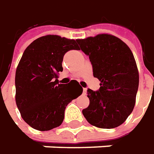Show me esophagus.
Segmentation results:
<instances>
[{
    "mask_svg": "<svg viewBox=\"0 0 154 154\" xmlns=\"http://www.w3.org/2000/svg\"><path fill=\"white\" fill-rule=\"evenodd\" d=\"M86 93H87V88H83V94H86Z\"/></svg>",
    "mask_w": 154,
    "mask_h": 154,
    "instance_id": "obj_1",
    "label": "esophagus"
}]
</instances>
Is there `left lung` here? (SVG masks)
<instances>
[{"label":"left lung","instance_id":"obj_1","mask_svg":"<svg viewBox=\"0 0 154 154\" xmlns=\"http://www.w3.org/2000/svg\"><path fill=\"white\" fill-rule=\"evenodd\" d=\"M88 56L93 75L100 81L97 91L88 88L89 106L82 114L90 125L101 129L121 125L132 112L139 86V73L130 48L108 34L77 39Z\"/></svg>","mask_w":154,"mask_h":154}]
</instances>
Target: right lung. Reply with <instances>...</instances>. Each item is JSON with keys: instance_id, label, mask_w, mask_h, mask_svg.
Here are the masks:
<instances>
[{"instance_id": "obj_1", "label": "right lung", "mask_w": 154, "mask_h": 154, "mask_svg": "<svg viewBox=\"0 0 154 154\" xmlns=\"http://www.w3.org/2000/svg\"><path fill=\"white\" fill-rule=\"evenodd\" d=\"M75 40L55 35L37 38L24 50L15 75L16 104L23 119L33 129L50 130L62 124L65 110L82 93L76 80L59 83L58 73L69 50H78Z\"/></svg>"}]
</instances>
